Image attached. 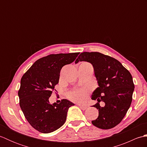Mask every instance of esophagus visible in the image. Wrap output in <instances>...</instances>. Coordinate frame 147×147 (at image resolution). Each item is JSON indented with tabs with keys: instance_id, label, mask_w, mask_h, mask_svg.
<instances>
[{
	"instance_id": "obj_1",
	"label": "esophagus",
	"mask_w": 147,
	"mask_h": 147,
	"mask_svg": "<svg viewBox=\"0 0 147 147\" xmlns=\"http://www.w3.org/2000/svg\"><path fill=\"white\" fill-rule=\"evenodd\" d=\"M80 108L82 109V110H86V109L87 108V107L86 105H79Z\"/></svg>"
}]
</instances>
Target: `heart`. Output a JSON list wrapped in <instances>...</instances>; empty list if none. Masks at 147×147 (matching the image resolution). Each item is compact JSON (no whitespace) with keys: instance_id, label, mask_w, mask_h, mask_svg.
<instances>
[{"instance_id":"obj_1","label":"heart","mask_w":147,"mask_h":147,"mask_svg":"<svg viewBox=\"0 0 147 147\" xmlns=\"http://www.w3.org/2000/svg\"><path fill=\"white\" fill-rule=\"evenodd\" d=\"M88 96V93L85 89H81L70 93L69 97L73 101L81 102H83Z\"/></svg>"}]
</instances>
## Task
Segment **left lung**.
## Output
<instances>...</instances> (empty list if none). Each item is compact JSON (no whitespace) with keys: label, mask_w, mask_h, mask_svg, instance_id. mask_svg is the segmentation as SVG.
Instances as JSON below:
<instances>
[{"label":"left lung","mask_w":147,"mask_h":147,"mask_svg":"<svg viewBox=\"0 0 147 147\" xmlns=\"http://www.w3.org/2000/svg\"><path fill=\"white\" fill-rule=\"evenodd\" d=\"M91 63L98 87L93 92L92 100L98 102L93 107L98 109V116L92 121L95 126L109 129L121 123L132 102L135 89L133 78L119 61L99 52H82L75 61ZM105 103L101 107L99 103Z\"/></svg>","instance_id":"8db88e82"}]
</instances>
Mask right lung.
I'll return each instance as SVG.
<instances>
[{
	"label": "right lung",
	"instance_id": "add662e5",
	"mask_svg": "<svg viewBox=\"0 0 147 147\" xmlns=\"http://www.w3.org/2000/svg\"><path fill=\"white\" fill-rule=\"evenodd\" d=\"M79 54H51L40 58L21 78L18 91L20 107L31 126L38 131L49 133L61 127L69 108L74 105L67 99L51 104L49 99L59 83L62 67L74 62Z\"/></svg>",
	"mask_w": 147,
	"mask_h": 147
}]
</instances>
